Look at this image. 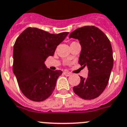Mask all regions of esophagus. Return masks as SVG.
I'll return each instance as SVG.
<instances>
[{"label":"esophagus","mask_w":127,"mask_h":127,"mask_svg":"<svg viewBox=\"0 0 127 127\" xmlns=\"http://www.w3.org/2000/svg\"><path fill=\"white\" fill-rule=\"evenodd\" d=\"M64 74L66 76H68H68L71 75V73L69 72H68V71H64Z\"/></svg>","instance_id":"obj_1"}]
</instances>
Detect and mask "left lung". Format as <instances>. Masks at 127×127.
<instances>
[{"label":"left lung","instance_id":"8db88e82","mask_svg":"<svg viewBox=\"0 0 127 127\" xmlns=\"http://www.w3.org/2000/svg\"><path fill=\"white\" fill-rule=\"evenodd\" d=\"M70 38L79 41L81 52L79 63L87 66V78L80 77L78 86L73 90L85 100L97 98L104 91L113 67L112 49L109 39L102 31L95 26H84L71 32Z\"/></svg>","mask_w":127,"mask_h":127}]
</instances>
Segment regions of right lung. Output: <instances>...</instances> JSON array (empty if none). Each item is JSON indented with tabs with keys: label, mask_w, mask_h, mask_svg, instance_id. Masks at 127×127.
I'll return each mask as SVG.
<instances>
[{
	"label": "right lung",
	"mask_w": 127,
	"mask_h": 127,
	"mask_svg": "<svg viewBox=\"0 0 127 127\" xmlns=\"http://www.w3.org/2000/svg\"><path fill=\"white\" fill-rule=\"evenodd\" d=\"M68 33L54 34L28 27L17 37L13 47V73L21 91L29 100L41 102L54 91L63 71L47 68L45 61L48 56H54Z\"/></svg>",
	"instance_id": "right-lung-1"
}]
</instances>
